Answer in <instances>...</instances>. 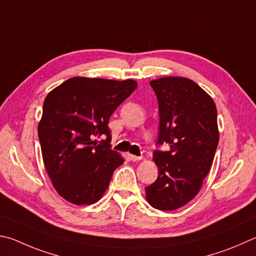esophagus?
<instances>
[{"mask_svg":"<svg viewBox=\"0 0 256 256\" xmlns=\"http://www.w3.org/2000/svg\"><path fill=\"white\" fill-rule=\"evenodd\" d=\"M129 160H132V162H137V160H142V156H136V155H132L129 154Z\"/></svg>","mask_w":256,"mask_h":256,"instance_id":"esophagus-1","label":"esophagus"}]
</instances>
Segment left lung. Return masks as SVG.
Instances as JSON below:
<instances>
[{
    "mask_svg": "<svg viewBox=\"0 0 256 256\" xmlns=\"http://www.w3.org/2000/svg\"><path fill=\"white\" fill-rule=\"evenodd\" d=\"M158 101L160 126L153 158L158 176L145 188L146 199L158 210H176L198 194L212 168L219 142L217 109L194 80L163 78L150 83Z\"/></svg>",
    "mask_w": 256,
    "mask_h": 256,
    "instance_id": "left-lung-1",
    "label": "left lung"
}]
</instances>
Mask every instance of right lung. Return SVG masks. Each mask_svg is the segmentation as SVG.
I'll return each instance as SVG.
<instances>
[{
  "label": "right lung",
  "mask_w": 256,
  "mask_h": 256,
  "mask_svg": "<svg viewBox=\"0 0 256 256\" xmlns=\"http://www.w3.org/2000/svg\"><path fill=\"white\" fill-rule=\"evenodd\" d=\"M132 80L72 78L44 98L38 126L44 168L62 198L93 204L124 163L111 150L108 127L114 110L135 91ZM106 137L98 143L96 140Z\"/></svg>",
  "instance_id": "1"
}]
</instances>
